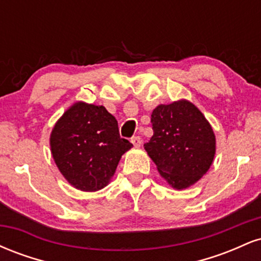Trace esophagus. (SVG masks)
Instances as JSON below:
<instances>
[{
	"label": "esophagus",
	"mask_w": 261,
	"mask_h": 261,
	"mask_svg": "<svg viewBox=\"0 0 261 261\" xmlns=\"http://www.w3.org/2000/svg\"><path fill=\"white\" fill-rule=\"evenodd\" d=\"M131 142H133V145L135 146V147H140L141 142H142V141H141L140 136H134L133 139H131Z\"/></svg>",
	"instance_id": "obj_1"
}]
</instances>
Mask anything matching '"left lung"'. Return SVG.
Returning <instances> with one entry per match:
<instances>
[{
	"label": "left lung",
	"instance_id": "obj_1",
	"mask_svg": "<svg viewBox=\"0 0 261 261\" xmlns=\"http://www.w3.org/2000/svg\"><path fill=\"white\" fill-rule=\"evenodd\" d=\"M151 122L153 136L143 146L160 174L176 190L200 180L216 153V137L203 114L181 99L158 106Z\"/></svg>",
	"mask_w": 261,
	"mask_h": 261
}]
</instances>
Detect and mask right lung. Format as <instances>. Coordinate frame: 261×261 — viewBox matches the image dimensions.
<instances>
[{"instance_id": "obj_1", "label": "right lung", "mask_w": 261, "mask_h": 261, "mask_svg": "<svg viewBox=\"0 0 261 261\" xmlns=\"http://www.w3.org/2000/svg\"><path fill=\"white\" fill-rule=\"evenodd\" d=\"M54 161L72 187L97 191L107 187L133 143L121 139L118 121L103 106L77 101L50 135Z\"/></svg>"}]
</instances>
